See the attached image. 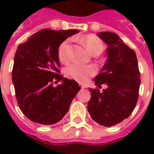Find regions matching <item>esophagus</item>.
<instances>
[{"instance_id": "1", "label": "esophagus", "mask_w": 154, "mask_h": 154, "mask_svg": "<svg viewBox=\"0 0 154 154\" xmlns=\"http://www.w3.org/2000/svg\"><path fill=\"white\" fill-rule=\"evenodd\" d=\"M81 86H82V89H85V88H86V85H85L81 84Z\"/></svg>"}]
</instances>
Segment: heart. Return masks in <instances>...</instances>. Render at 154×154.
<instances>
[{
  "label": "heart",
  "instance_id": "b5f03b06",
  "mask_svg": "<svg viewBox=\"0 0 154 154\" xmlns=\"http://www.w3.org/2000/svg\"><path fill=\"white\" fill-rule=\"evenodd\" d=\"M82 44L92 55L101 54L104 49V45L101 40L94 34H88L81 38ZM69 45V40H65L60 43L58 47L57 54L59 60L63 63L67 62L69 60L68 49ZM97 69L92 65H82L77 64H71L65 68V74L68 77L76 80L77 82L83 83L89 77L96 74Z\"/></svg>",
  "mask_w": 154,
  "mask_h": 154
}]
</instances>
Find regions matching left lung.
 Segmentation results:
<instances>
[{
    "label": "left lung",
    "instance_id": "obj_1",
    "mask_svg": "<svg viewBox=\"0 0 154 154\" xmlns=\"http://www.w3.org/2000/svg\"><path fill=\"white\" fill-rule=\"evenodd\" d=\"M97 36L107 45V59L94 82L99 89L103 84L107 88L102 93L89 89L91 98L88 102V112L94 122L111 127L134 111L138 99L140 72L136 53L118 35L101 32Z\"/></svg>",
    "mask_w": 154,
    "mask_h": 154
}]
</instances>
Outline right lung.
Instances as JSON below:
<instances>
[{
  "instance_id": "1",
  "label": "right lung",
  "mask_w": 154,
  "mask_h": 154,
  "mask_svg": "<svg viewBox=\"0 0 154 154\" xmlns=\"http://www.w3.org/2000/svg\"><path fill=\"white\" fill-rule=\"evenodd\" d=\"M77 29L40 30L18 45L12 80L22 112L32 122L53 125L60 122L81 88L77 82L58 74V47ZM62 81L57 87L53 81Z\"/></svg>"
}]
</instances>
